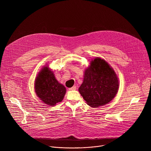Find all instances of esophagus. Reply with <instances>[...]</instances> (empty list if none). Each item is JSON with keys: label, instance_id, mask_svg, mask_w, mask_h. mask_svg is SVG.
I'll list each match as a JSON object with an SVG mask.
<instances>
[{"label": "esophagus", "instance_id": "obj_1", "mask_svg": "<svg viewBox=\"0 0 151 151\" xmlns=\"http://www.w3.org/2000/svg\"><path fill=\"white\" fill-rule=\"evenodd\" d=\"M76 86H73V87H71V88H69V90H70V91H72V90H76Z\"/></svg>", "mask_w": 151, "mask_h": 151}]
</instances>
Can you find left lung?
Instances as JSON below:
<instances>
[{
  "instance_id": "left-lung-1",
  "label": "left lung",
  "mask_w": 151,
  "mask_h": 151,
  "mask_svg": "<svg viewBox=\"0 0 151 151\" xmlns=\"http://www.w3.org/2000/svg\"><path fill=\"white\" fill-rule=\"evenodd\" d=\"M119 88L116 74L104 60L96 57L84 72L79 92L91 107H97L109 103Z\"/></svg>"
}]
</instances>
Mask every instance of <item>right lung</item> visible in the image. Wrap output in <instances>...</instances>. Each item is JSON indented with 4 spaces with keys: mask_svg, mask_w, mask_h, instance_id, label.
I'll return each mask as SVG.
<instances>
[{
    "mask_svg": "<svg viewBox=\"0 0 151 151\" xmlns=\"http://www.w3.org/2000/svg\"><path fill=\"white\" fill-rule=\"evenodd\" d=\"M35 90L40 100L51 106L61 102L66 92V87L58 82L48 66H44L39 72L35 82Z\"/></svg>",
    "mask_w": 151,
    "mask_h": 151,
    "instance_id": "1",
    "label": "right lung"
}]
</instances>
